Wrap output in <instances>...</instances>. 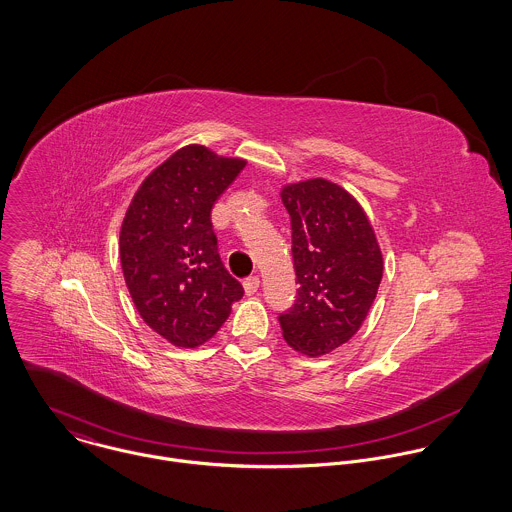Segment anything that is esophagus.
I'll return each instance as SVG.
<instances>
[{
  "mask_svg": "<svg viewBox=\"0 0 512 512\" xmlns=\"http://www.w3.org/2000/svg\"><path fill=\"white\" fill-rule=\"evenodd\" d=\"M258 288H260V278L258 276H252V278H248L244 282V293L246 295H254V293L258 292Z\"/></svg>",
  "mask_w": 512,
  "mask_h": 512,
  "instance_id": "34e87169",
  "label": "esophagus"
}]
</instances>
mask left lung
<instances>
[{"label":"left lung","mask_w":512,"mask_h":512,"mask_svg":"<svg viewBox=\"0 0 512 512\" xmlns=\"http://www.w3.org/2000/svg\"><path fill=\"white\" fill-rule=\"evenodd\" d=\"M292 222L299 284L292 309L280 315L293 351L321 357L361 329L382 280V250L361 203L323 179L286 183L280 191Z\"/></svg>","instance_id":"8db88e82"}]
</instances>
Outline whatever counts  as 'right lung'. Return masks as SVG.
I'll return each mask as SVG.
<instances>
[{
  "instance_id": "obj_1",
  "label": "right lung",
  "mask_w": 512,
  "mask_h": 512,
  "mask_svg": "<svg viewBox=\"0 0 512 512\" xmlns=\"http://www.w3.org/2000/svg\"><path fill=\"white\" fill-rule=\"evenodd\" d=\"M244 165L189 144L147 175L126 209L118 248L128 292L147 327L175 347L207 343L244 295L220 262L211 222Z\"/></svg>"
}]
</instances>
